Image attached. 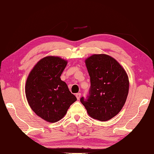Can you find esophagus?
I'll use <instances>...</instances> for the list:
<instances>
[{"mask_svg": "<svg viewBox=\"0 0 154 154\" xmlns=\"http://www.w3.org/2000/svg\"><path fill=\"white\" fill-rule=\"evenodd\" d=\"M76 96L78 100H79L80 98V96H81V94L80 93H77L76 94Z\"/></svg>", "mask_w": 154, "mask_h": 154, "instance_id": "obj_1", "label": "esophagus"}]
</instances>
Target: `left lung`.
<instances>
[{
  "mask_svg": "<svg viewBox=\"0 0 154 154\" xmlns=\"http://www.w3.org/2000/svg\"><path fill=\"white\" fill-rule=\"evenodd\" d=\"M90 77V88L86 98L80 102L90 117L107 121L123 108L129 91L128 75L111 56L94 54L86 60Z\"/></svg>",
  "mask_w": 154,
  "mask_h": 154,
  "instance_id": "obj_1",
  "label": "left lung"
}]
</instances>
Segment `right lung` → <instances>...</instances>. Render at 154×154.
<instances>
[{
    "label": "right lung",
    "mask_w": 154,
    "mask_h": 154,
    "mask_svg": "<svg viewBox=\"0 0 154 154\" xmlns=\"http://www.w3.org/2000/svg\"><path fill=\"white\" fill-rule=\"evenodd\" d=\"M66 64L60 58L47 56L35 65L26 82L25 93L30 108L36 115L52 123L61 120L77 100L60 79Z\"/></svg>",
    "instance_id": "right-lung-1"
}]
</instances>
